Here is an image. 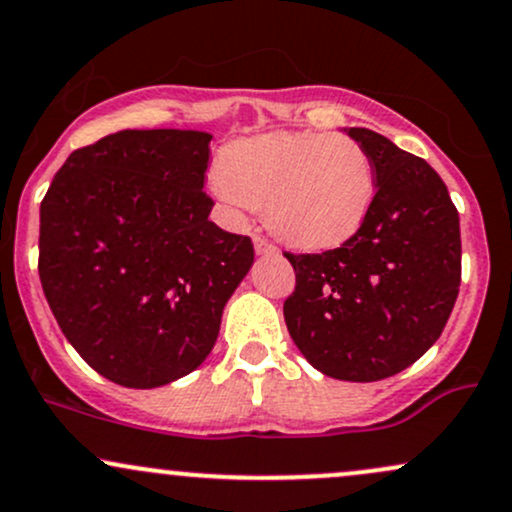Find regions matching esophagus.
<instances>
[{
    "mask_svg": "<svg viewBox=\"0 0 512 512\" xmlns=\"http://www.w3.org/2000/svg\"><path fill=\"white\" fill-rule=\"evenodd\" d=\"M255 252L257 255H276V248L264 238H255Z\"/></svg>",
    "mask_w": 512,
    "mask_h": 512,
    "instance_id": "obj_1",
    "label": "esophagus"
}]
</instances>
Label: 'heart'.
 Instances as JSON below:
<instances>
[{
    "label": "heart",
    "instance_id": "b5f03b06",
    "mask_svg": "<svg viewBox=\"0 0 512 512\" xmlns=\"http://www.w3.org/2000/svg\"><path fill=\"white\" fill-rule=\"evenodd\" d=\"M216 190L233 204L264 209L267 228L289 248L317 252L356 236L373 209L378 175L354 137L279 132L228 146Z\"/></svg>",
    "mask_w": 512,
    "mask_h": 512
}]
</instances>
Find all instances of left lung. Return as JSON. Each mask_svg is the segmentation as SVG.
<instances>
[{"label": "left lung", "mask_w": 512, "mask_h": 512, "mask_svg": "<svg viewBox=\"0 0 512 512\" xmlns=\"http://www.w3.org/2000/svg\"><path fill=\"white\" fill-rule=\"evenodd\" d=\"M344 132L373 158V209L342 248L286 255L296 291L284 320L322 375L373 383L419 361L443 332L460 291V216L424 158L373 129Z\"/></svg>", "instance_id": "8db88e82"}]
</instances>
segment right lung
I'll return each mask as SVG.
<instances>
[{
	"label": "right lung",
	"instance_id": "1",
	"mask_svg": "<svg viewBox=\"0 0 512 512\" xmlns=\"http://www.w3.org/2000/svg\"><path fill=\"white\" fill-rule=\"evenodd\" d=\"M209 132L122 129L76 149L40 204L38 274L64 337L103 378L151 390L202 366L250 238L209 221Z\"/></svg>",
	"mask_w": 512,
	"mask_h": 512
}]
</instances>
